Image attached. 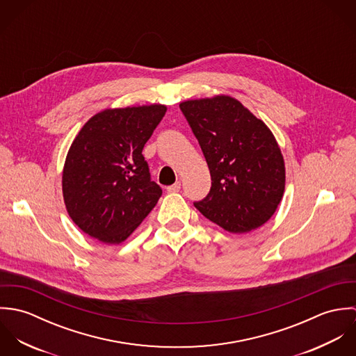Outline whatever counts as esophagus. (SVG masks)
<instances>
[{
	"label": "esophagus",
	"mask_w": 356,
	"mask_h": 356,
	"mask_svg": "<svg viewBox=\"0 0 356 356\" xmlns=\"http://www.w3.org/2000/svg\"><path fill=\"white\" fill-rule=\"evenodd\" d=\"M179 189H181V182H179V181L175 182L174 185L167 186V192H168V193H177V192H179Z\"/></svg>",
	"instance_id": "1"
}]
</instances>
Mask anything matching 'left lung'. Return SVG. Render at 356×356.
Instances as JSON below:
<instances>
[{
  "label": "left lung",
  "mask_w": 356,
  "mask_h": 356,
  "mask_svg": "<svg viewBox=\"0 0 356 356\" xmlns=\"http://www.w3.org/2000/svg\"><path fill=\"white\" fill-rule=\"evenodd\" d=\"M211 174L209 193L195 207L230 233L266 223L285 191V164L270 129L229 96L181 102Z\"/></svg>",
  "instance_id": "1"
}]
</instances>
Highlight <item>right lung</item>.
Returning a JSON list of instances; mask_svg holds the SVG:
<instances>
[{"label": "right lung", "mask_w": 356, "mask_h": 356, "mask_svg": "<svg viewBox=\"0 0 356 356\" xmlns=\"http://www.w3.org/2000/svg\"><path fill=\"white\" fill-rule=\"evenodd\" d=\"M167 108L160 104L105 109L75 137L63 170L68 215L105 244L124 241L161 196L143 154Z\"/></svg>", "instance_id": "obj_1"}]
</instances>
